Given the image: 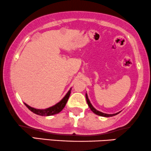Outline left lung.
Listing matches in <instances>:
<instances>
[{"label":"left lung","instance_id":"8db88e82","mask_svg":"<svg viewBox=\"0 0 151 151\" xmlns=\"http://www.w3.org/2000/svg\"><path fill=\"white\" fill-rule=\"evenodd\" d=\"M86 102L88 103V105L89 106V108L91 110L93 111L94 113L96 114V115H100V116H103V117H112V116H115L116 115H117L119 112H117V113H115V114H106V113H103V112H101L100 111H98V110H96L95 108H93V105H91V103H90L89 100H88V96H87V94H86Z\"/></svg>","mask_w":151,"mask_h":151}]
</instances>
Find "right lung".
I'll list each match as a JSON object with an SVG mask.
<instances>
[{"mask_svg": "<svg viewBox=\"0 0 151 151\" xmlns=\"http://www.w3.org/2000/svg\"><path fill=\"white\" fill-rule=\"evenodd\" d=\"M71 88L70 90L68 92V93L65 95V96L63 98V99L60 101L59 103H57V104L53 105V106L50 107V108H48L47 109H44V110H40V109H36L34 108H32L29 105H28L26 103H24L25 105L29 108V110H30L31 111L33 112L34 113L36 114V115H41V116H50V115H55V114L59 113L60 112L62 111L63 108H65V105H66L67 102H68L69 97H70V95L71 93Z\"/></svg>", "mask_w": 151, "mask_h": 151, "instance_id": "right-lung-1", "label": "right lung"}]
</instances>
